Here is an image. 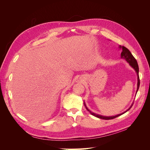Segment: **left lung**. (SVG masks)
I'll use <instances>...</instances> for the list:
<instances>
[{
  "label": "left lung",
  "mask_w": 150,
  "mask_h": 150,
  "mask_svg": "<svg viewBox=\"0 0 150 150\" xmlns=\"http://www.w3.org/2000/svg\"><path fill=\"white\" fill-rule=\"evenodd\" d=\"M120 47L122 48V52H121V58L125 59H126V61L128 62V63H129V64L133 67V68H134V70L136 71V72H137V75H138V86H137V93L138 92V90L139 89V84H140V81H139V67H138V62H137V60H136V59L134 57V56L132 55V54L131 53V52L126 47H125V46H122V47L120 46ZM133 105V104H132V106ZM132 106H131L126 111H128L129 110H130L131 108L132 107ZM85 106H86V105H85ZM86 110H87L88 111L90 112V113L92 115L96 116L97 117H99V118H100V119L106 120H112V119L116 118V117H118L119 116H121V115L124 114V113L125 112L123 113H121V114H120V115H116V116H115L108 117V116H100V115H96V114H94V112H91L88 110V109L86 108Z\"/></svg>",
  "instance_id": "obj_1"
}]
</instances>
